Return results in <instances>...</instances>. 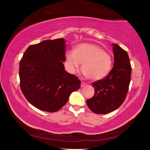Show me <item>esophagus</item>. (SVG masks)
Instances as JSON below:
<instances>
[{
    "mask_svg": "<svg viewBox=\"0 0 150 150\" xmlns=\"http://www.w3.org/2000/svg\"><path fill=\"white\" fill-rule=\"evenodd\" d=\"M86 85H87V83H85V82H83V81H82V82H81V87H84V86H85Z\"/></svg>",
    "mask_w": 150,
    "mask_h": 150,
    "instance_id": "1",
    "label": "esophagus"
}]
</instances>
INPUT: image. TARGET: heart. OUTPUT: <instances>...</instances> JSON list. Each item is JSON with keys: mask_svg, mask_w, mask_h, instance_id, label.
<instances>
[{"mask_svg": "<svg viewBox=\"0 0 150 150\" xmlns=\"http://www.w3.org/2000/svg\"><path fill=\"white\" fill-rule=\"evenodd\" d=\"M82 64V73L92 81L103 79L112 69V59L100 45L85 43L76 46L74 52L66 54L65 67L71 74H74Z\"/></svg>", "mask_w": 150, "mask_h": 150, "instance_id": "1", "label": "heart"}]
</instances>
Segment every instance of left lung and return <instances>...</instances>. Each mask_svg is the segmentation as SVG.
Instances as JSON below:
<instances>
[{"label": "left lung", "instance_id": "1", "mask_svg": "<svg viewBox=\"0 0 150 150\" xmlns=\"http://www.w3.org/2000/svg\"><path fill=\"white\" fill-rule=\"evenodd\" d=\"M114 64L108 75L92 83L95 95L87 100L90 110L98 115L111 112L122 105L130 83L132 67L128 53L113 44Z\"/></svg>", "mask_w": 150, "mask_h": 150}]
</instances>
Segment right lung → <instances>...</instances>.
I'll list each match as a JSON object with an SVG mask.
<instances>
[{
  "label": "right lung",
  "mask_w": 150,
  "mask_h": 150,
  "mask_svg": "<svg viewBox=\"0 0 150 150\" xmlns=\"http://www.w3.org/2000/svg\"><path fill=\"white\" fill-rule=\"evenodd\" d=\"M65 40H47L31 45L20 62V88L25 98L35 108L54 112L79 89L81 81L66 72Z\"/></svg>",
  "instance_id": "obj_1"
}]
</instances>
